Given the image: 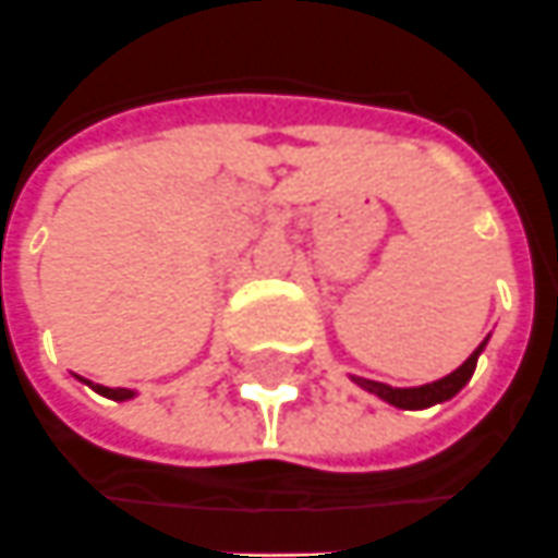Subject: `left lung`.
I'll return each mask as SVG.
<instances>
[{"label": "left lung", "mask_w": 558, "mask_h": 558, "mask_svg": "<svg viewBox=\"0 0 558 558\" xmlns=\"http://www.w3.org/2000/svg\"><path fill=\"white\" fill-rule=\"evenodd\" d=\"M489 343V337L471 352V359L464 361L462 367H456L452 374H447L444 379H434V383H425V386H413V389H395V386H386V383H376V379H364V376H352V383H359L361 389L371 391L376 398H383L391 407L398 410H425V407H434V403H444L449 398H456L459 391L468 386V379L477 371V359L483 355V349Z\"/></svg>", "instance_id": "obj_1"}]
</instances>
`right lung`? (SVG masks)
Wrapping results in <instances>:
<instances>
[{
	"mask_svg": "<svg viewBox=\"0 0 558 558\" xmlns=\"http://www.w3.org/2000/svg\"><path fill=\"white\" fill-rule=\"evenodd\" d=\"M81 379V376H78ZM81 383H87V379H81ZM96 395H102V398H111V401H130V398H136L140 391L136 389H109V386H94V383H87Z\"/></svg>",
	"mask_w": 558,
	"mask_h": 558,
	"instance_id": "add662e5",
	"label": "right lung"
}]
</instances>
